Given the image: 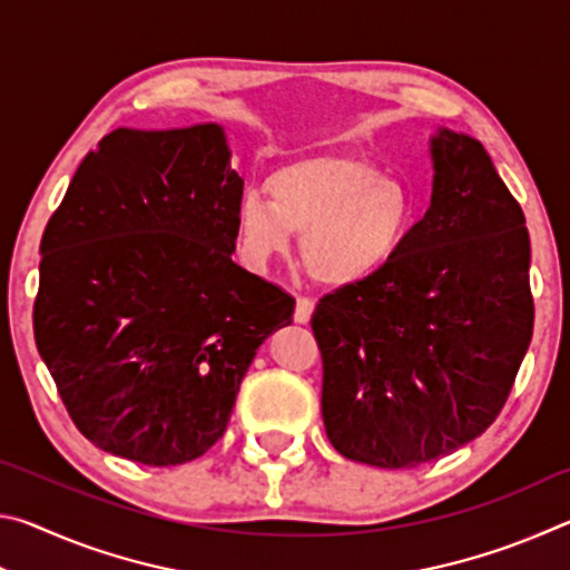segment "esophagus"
Returning a JSON list of instances; mask_svg holds the SVG:
<instances>
[{
  "mask_svg": "<svg viewBox=\"0 0 570 570\" xmlns=\"http://www.w3.org/2000/svg\"><path fill=\"white\" fill-rule=\"evenodd\" d=\"M312 314H314V298L298 296L296 298V308H294V322L296 324H306L308 320H312Z\"/></svg>",
  "mask_w": 570,
  "mask_h": 570,
  "instance_id": "esophagus-1",
  "label": "esophagus"
}]
</instances>
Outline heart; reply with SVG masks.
<instances>
[{
  "label": "heart",
  "mask_w": 570,
  "mask_h": 570,
  "mask_svg": "<svg viewBox=\"0 0 570 570\" xmlns=\"http://www.w3.org/2000/svg\"><path fill=\"white\" fill-rule=\"evenodd\" d=\"M268 200L246 193L236 206L240 254L264 266L302 234V262L324 286H354L384 272L414 220V200L400 178L350 156H314L276 168Z\"/></svg>",
  "instance_id": "heart-1"
}]
</instances>
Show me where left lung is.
<instances>
[{
  "instance_id": "left-lung-1",
  "label": "left lung",
  "mask_w": 570,
  "mask_h": 570,
  "mask_svg": "<svg viewBox=\"0 0 570 570\" xmlns=\"http://www.w3.org/2000/svg\"><path fill=\"white\" fill-rule=\"evenodd\" d=\"M428 214L370 282L320 298L322 417L344 458L417 468L482 435L533 336L530 238L482 142L440 128Z\"/></svg>"
}]
</instances>
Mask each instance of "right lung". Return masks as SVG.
<instances>
[{"instance_id": "right-lung-1", "label": "right lung", "mask_w": 570, "mask_h": 570, "mask_svg": "<svg viewBox=\"0 0 570 570\" xmlns=\"http://www.w3.org/2000/svg\"><path fill=\"white\" fill-rule=\"evenodd\" d=\"M224 128H118L77 168L40 244L35 342L75 428L166 468L226 432L294 298L234 264L244 178Z\"/></svg>"}]
</instances>
